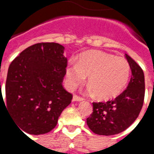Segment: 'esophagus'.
<instances>
[{"mask_svg": "<svg viewBox=\"0 0 154 154\" xmlns=\"http://www.w3.org/2000/svg\"><path fill=\"white\" fill-rule=\"evenodd\" d=\"M82 100H83V98L77 96V95H74L73 97H72V100L73 101H82Z\"/></svg>", "mask_w": 154, "mask_h": 154, "instance_id": "obj_1", "label": "esophagus"}]
</instances>
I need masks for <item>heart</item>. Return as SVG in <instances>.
Segmentation results:
<instances>
[{
  "mask_svg": "<svg viewBox=\"0 0 154 154\" xmlns=\"http://www.w3.org/2000/svg\"><path fill=\"white\" fill-rule=\"evenodd\" d=\"M130 76V66L125 57H116L99 51L82 54L77 64L66 68L67 87L74 89L88 77V91L100 100L117 97L126 87Z\"/></svg>",
  "mask_w": 154,
  "mask_h": 154,
  "instance_id": "heart-1",
  "label": "heart"
}]
</instances>
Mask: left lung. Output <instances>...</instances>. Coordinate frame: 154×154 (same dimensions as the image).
I'll return each instance as SVG.
<instances>
[{"label": "left lung", "mask_w": 154, "mask_h": 154, "mask_svg": "<svg viewBox=\"0 0 154 154\" xmlns=\"http://www.w3.org/2000/svg\"><path fill=\"white\" fill-rule=\"evenodd\" d=\"M130 66L131 78L128 87L116 99L93 102V112L87 119L90 129L99 135H114L123 132L134 122L142 109L145 83L142 68L125 54Z\"/></svg>", "instance_id": "1"}]
</instances>
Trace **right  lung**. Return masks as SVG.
I'll list each match as a JSON object with an SVG mask.
<instances>
[{
    "mask_svg": "<svg viewBox=\"0 0 154 154\" xmlns=\"http://www.w3.org/2000/svg\"><path fill=\"white\" fill-rule=\"evenodd\" d=\"M63 54L61 44L39 43L22 51L10 65L5 106L22 132L48 133L71 103L72 95L63 87L67 65Z\"/></svg>",
    "mask_w": 154,
    "mask_h": 154,
    "instance_id": "add662e5",
    "label": "right lung"
}]
</instances>
